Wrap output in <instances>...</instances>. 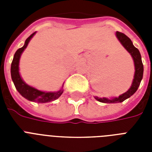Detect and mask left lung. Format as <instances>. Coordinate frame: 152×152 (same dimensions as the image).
<instances>
[{"mask_svg": "<svg viewBox=\"0 0 152 152\" xmlns=\"http://www.w3.org/2000/svg\"><path fill=\"white\" fill-rule=\"evenodd\" d=\"M116 37L120 42V43L123 46V47L128 51V53L131 55L132 57L133 62H134L135 66V72L132 83L129 89L126 92L123 93L120 95L118 97H113L111 99H107V98H99L97 96H95V99L97 101L103 103H118V102H122L125 99H127L129 97H131L133 94L137 91L139 88L140 82L143 78V74H144V65L142 63L141 55L140 53L139 50L136 48L131 39L128 36H126L125 34L121 33V32H116Z\"/></svg>", "mask_w": 152, "mask_h": 152, "instance_id": "1", "label": "left lung"}]
</instances>
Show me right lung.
<instances>
[{"instance_id":"add662e5","label":"right lung","mask_w":152,"mask_h":152,"mask_svg":"<svg viewBox=\"0 0 152 152\" xmlns=\"http://www.w3.org/2000/svg\"><path fill=\"white\" fill-rule=\"evenodd\" d=\"M35 33L36 32L31 34L26 39L23 46L18 49L16 52L15 53L12 62L11 64V76H12V80L16 90L23 97L25 98L26 99L29 100V101L35 102H39V103H46V102H50L57 99L62 95V93L64 91V90H63L64 83H63L61 88L57 91L53 92V91H42L38 90L37 88H33L31 86L28 85L25 83L20 76V69H19L20 57H21V55H22L25 49L27 48L29 42L35 34Z\"/></svg>"}]
</instances>
